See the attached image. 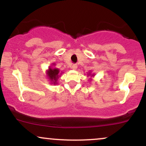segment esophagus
Here are the masks:
<instances>
[{"mask_svg": "<svg viewBox=\"0 0 146 146\" xmlns=\"http://www.w3.org/2000/svg\"><path fill=\"white\" fill-rule=\"evenodd\" d=\"M77 68V65L76 64H73V65L71 66V69H73V70H75Z\"/></svg>", "mask_w": 146, "mask_h": 146, "instance_id": "34e87169", "label": "esophagus"}]
</instances>
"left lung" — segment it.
Segmentation results:
<instances>
[{
  "mask_svg": "<svg viewBox=\"0 0 146 146\" xmlns=\"http://www.w3.org/2000/svg\"><path fill=\"white\" fill-rule=\"evenodd\" d=\"M89 75H91V73H89ZM89 75H88V76H89ZM94 75H91V77H92V76H94ZM91 79H90V80H91Z\"/></svg>",
  "mask_w": 146,
  "mask_h": 146,
  "instance_id": "8db88e82",
  "label": "left lung"
}]
</instances>
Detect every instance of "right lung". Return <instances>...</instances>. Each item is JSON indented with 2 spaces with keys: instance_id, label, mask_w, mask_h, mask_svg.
I'll use <instances>...</instances> for the list:
<instances>
[{
  "instance_id": "obj_1",
  "label": "right lung",
  "mask_w": 146,
  "mask_h": 146,
  "mask_svg": "<svg viewBox=\"0 0 146 146\" xmlns=\"http://www.w3.org/2000/svg\"><path fill=\"white\" fill-rule=\"evenodd\" d=\"M53 65H55V64L53 63ZM46 72L47 76L50 80L52 84H57V80L59 78L60 75L61 74V73H60L59 69H57V68L49 67L48 70Z\"/></svg>"
}]
</instances>
